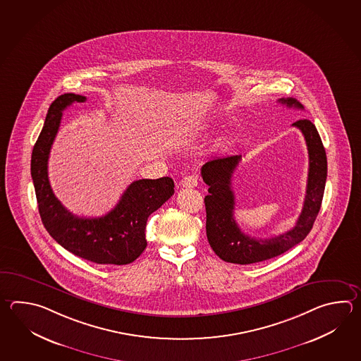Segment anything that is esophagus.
Wrapping results in <instances>:
<instances>
[{
    "mask_svg": "<svg viewBox=\"0 0 361 361\" xmlns=\"http://www.w3.org/2000/svg\"><path fill=\"white\" fill-rule=\"evenodd\" d=\"M199 183V176L198 175H195V173H192V175H188V176H185L183 180H181V188H195Z\"/></svg>",
    "mask_w": 361,
    "mask_h": 361,
    "instance_id": "34e87169",
    "label": "esophagus"
}]
</instances>
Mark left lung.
I'll list each match as a JSON object with an SVG mask.
<instances>
[{
	"label": "left lung",
	"instance_id": "left-lung-1",
	"mask_svg": "<svg viewBox=\"0 0 361 361\" xmlns=\"http://www.w3.org/2000/svg\"><path fill=\"white\" fill-rule=\"evenodd\" d=\"M289 108L303 109L295 99H279ZM305 136L309 150V176L302 212L295 226L279 235L256 239L245 235L234 219L235 197L231 190V177L242 155L214 158L203 164L200 173L208 188L206 204V230L208 243L224 261L250 265L276 257L302 242L317 220L322 207L326 181V154L317 127L309 119H300L293 125Z\"/></svg>",
	"mask_w": 361,
	"mask_h": 361
}]
</instances>
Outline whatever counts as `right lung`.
Masks as SVG:
<instances>
[{
  "label": "right lung",
  "instance_id": "add662e5",
  "mask_svg": "<svg viewBox=\"0 0 361 361\" xmlns=\"http://www.w3.org/2000/svg\"><path fill=\"white\" fill-rule=\"evenodd\" d=\"M74 102L83 103L86 97L64 94L52 102L32 152L30 175L41 220L49 234L78 257L100 265L131 264L147 248V217L173 195V180L161 177L133 181L117 206L102 217L85 219L71 214L52 192L47 162L63 111Z\"/></svg>",
  "mask_w": 361,
  "mask_h": 361
}]
</instances>
